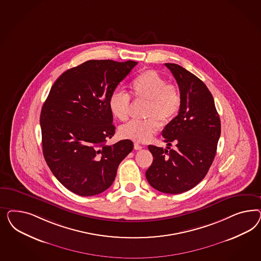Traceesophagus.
I'll list each match as a JSON object with an SVG mask.
<instances>
[{"label": "esophagus", "instance_id": "1", "mask_svg": "<svg viewBox=\"0 0 261 261\" xmlns=\"http://www.w3.org/2000/svg\"><path fill=\"white\" fill-rule=\"evenodd\" d=\"M134 148L135 150H141V149H142V145H140L139 143H137V142H136L134 144Z\"/></svg>", "mask_w": 261, "mask_h": 261}]
</instances>
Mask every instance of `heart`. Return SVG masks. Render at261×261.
<instances>
[{
    "label": "heart",
    "mask_w": 261,
    "mask_h": 261,
    "mask_svg": "<svg viewBox=\"0 0 261 261\" xmlns=\"http://www.w3.org/2000/svg\"><path fill=\"white\" fill-rule=\"evenodd\" d=\"M135 98L147 100L145 116L148 119H133L119 128L122 138L135 142H146L161 128L159 119L167 123L177 116L182 106L180 88L154 70H146L138 74L131 82ZM108 106L112 115L120 121H125L130 112V96L122 90L116 89L111 93Z\"/></svg>",
    "instance_id": "heart-1"
}]
</instances>
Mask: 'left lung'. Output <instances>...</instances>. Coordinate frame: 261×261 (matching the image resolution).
I'll return each instance as SVG.
<instances>
[{"label": "left lung", "instance_id": "left-lung-1", "mask_svg": "<svg viewBox=\"0 0 261 261\" xmlns=\"http://www.w3.org/2000/svg\"><path fill=\"white\" fill-rule=\"evenodd\" d=\"M165 65L180 88L182 106L163 130L166 149L148 145L153 163L145 176L155 190L179 194L205 178L216 154L221 122L205 83L180 65ZM172 142L176 144L175 150L168 147Z\"/></svg>", "mask_w": 261, "mask_h": 261}]
</instances>
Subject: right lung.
Returning <instances> with one entry per match:
<instances>
[{
	"mask_svg": "<svg viewBox=\"0 0 261 261\" xmlns=\"http://www.w3.org/2000/svg\"><path fill=\"white\" fill-rule=\"evenodd\" d=\"M136 61L89 60L63 72L43 104L40 124L44 158L56 179L80 196L109 189L120 162L133 150L130 140L107 145L116 127L111 93Z\"/></svg>",
	"mask_w": 261,
	"mask_h": 261,
	"instance_id": "1",
	"label": "right lung"
}]
</instances>
